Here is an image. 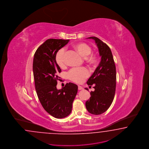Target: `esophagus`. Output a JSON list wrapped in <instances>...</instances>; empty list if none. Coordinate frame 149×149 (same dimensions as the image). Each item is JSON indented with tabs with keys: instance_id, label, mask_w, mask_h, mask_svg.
Listing matches in <instances>:
<instances>
[{
	"instance_id": "obj_1",
	"label": "esophagus",
	"mask_w": 149,
	"mask_h": 149,
	"mask_svg": "<svg viewBox=\"0 0 149 149\" xmlns=\"http://www.w3.org/2000/svg\"><path fill=\"white\" fill-rule=\"evenodd\" d=\"M78 90H83V87L81 86H78Z\"/></svg>"
}]
</instances>
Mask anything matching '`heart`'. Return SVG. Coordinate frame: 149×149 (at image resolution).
<instances>
[{"instance_id":"1","label":"heart","mask_w":149,"mask_h":149,"mask_svg":"<svg viewBox=\"0 0 149 149\" xmlns=\"http://www.w3.org/2000/svg\"><path fill=\"white\" fill-rule=\"evenodd\" d=\"M74 48L81 55L85 58L86 63L89 65H94L97 62V57L95 54H91V48L84 43H79L74 45ZM65 53L64 49H61L56 54L55 60L59 67L65 66ZM89 71L86 68H74L67 73L68 78L73 82L80 83L88 77Z\"/></svg>"}]
</instances>
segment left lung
<instances>
[{"instance_id": "8db88e82", "label": "left lung", "mask_w": 149, "mask_h": 149, "mask_svg": "<svg viewBox=\"0 0 149 149\" xmlns=\"http://www.w3.org/2000/svg\"><path fill=\"white\" fill-rule=\"evenodd\" d=\"M95 41L101 56V61L86 83L94 85L89 99L86 102L88 111L93 115H100L107 110L113 100L116 86L115 64L110 48L100 39L91 37ZM88 90L87 88H86Z\"/></svg>"}]
</instances>
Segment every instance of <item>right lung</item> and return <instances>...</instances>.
Segmentation results:
<instances>
[{
    "label": "right lung",
    "instance_id": "right-lung-1",
    "mask_svg": "<svg viewBox=\"0 0 149 149\" xmlns=\"http://www.w3.org/2000/svg\"><path fill=\"white\" fill-rule=\"evenodd\" d=\"M68 42L69 39H49L34 55L33 71L37 96L44 110L56 118L71 113L78 91V86L71 82L61 89L56 88L57 81L60 80L58 74L61 70L56 62V54Z\"/></svg>",
    "mask_w": 149,
    "mask_h": 149
}]
</instances>
